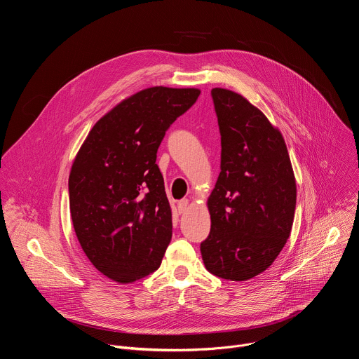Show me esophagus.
Wrapping results in <instances>:
<instances>
[{
	"instance_id": "obj_1",
	"label": "esophagus",
	"mask_w": 359,
	"mask_h": 359,
	"mask_svg": "<svg viewBox=\"0 0 359 359\" xmlns=\"http://www.w3.org/2000/svg\"><path fill=\"white\" fill-rule=\"evenodd\" d=\"M189 208V200L187 198H183L177 203V209H179V213H184Z\"/></svg>"
}]
</instances>
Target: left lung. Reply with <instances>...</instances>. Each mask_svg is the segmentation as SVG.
Returning <instances> with one entry per match:
<instances>
[{
	"mask_svg": "<svg viewBox=\"0 0 359 359\" xmlns=\"http://www.w3.org/2000/svg\"><path fill=\"white\" fill-rule=\"evenodd\" d=\"M222 162L208 198L209 237L200 244L206 269L245 281L266 271L290 237L297 184L278 128L237 92L213 88Z\"/></svg>",
	"mask_w": 359,
	"mask_h": 359,
	"instance_id": "left-lung-1",
	"label": "left lung"
}]
</instances>
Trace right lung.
<instances>
[{"mask_svg": "<svg viewBox=\"0 0 359 359\" xmlns=\"http://www.w3.org/2000/svg\"><path fill=\"white\" fill-rule=\"evenodd\" d=\"M197 88L151 86L123 99L90 129L69 173V209L89 262L129 284L159 269L172 238V209L156 153Z\"/></svg>", "mask_w": 359, "mask_h": 359, "instance_id": "right-lung-1", "label": "right lung"}]
</instances>
